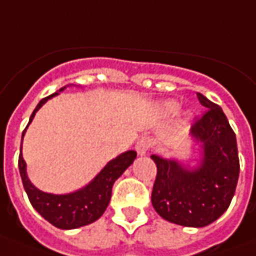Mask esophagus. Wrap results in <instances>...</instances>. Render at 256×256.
Segmentation results:
<instances>
[{
  "mask_svg": "<svg viewBox=\"0 0 256 256\" xmlns=\"http://www.w3.org/2000/svg\"><path fill=\"white\" fill-rule=\"evenodd\" d=\"M151 146H152V140L148 136H143V138H140L136 142L135 150H136V154H138L139 156H144L148 152V150L151 148Z\"/></svg>",
  "mask_w": 256,
  "mask_h": 256,
  "instance_id": "1",
  "label": "esophagus"
}]
</instances>
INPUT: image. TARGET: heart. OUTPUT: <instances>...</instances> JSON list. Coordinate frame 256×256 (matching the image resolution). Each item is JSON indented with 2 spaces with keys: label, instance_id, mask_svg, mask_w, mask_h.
Wrapping results in <instances>:
<instances>
[{
  "label": "heart",
  "instance_id": "1",
  "mask_svg": "<svg viewBox=\"0 0 256 256\" xmlns=\"http://www.w3.org/2000/svg\"><path fill=\"white\" fill-rule=\"evenodd\" d=\"M180 109V105H178V102H176V101H174V100H168V101H164V102H162L160 105H159V110H160V113L164 114V116H174L175 113H178V110ZM189 124V118H184L182 122H180V124H178V130H176V132H178V135L180 134H184V132L186 130V126H188Z\"/></svg>",
  "mask_w": 256,
  "mask_h": 256
}]
</instances>
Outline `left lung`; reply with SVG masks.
I'll use <instances>...</instances> for the list:
<instances>
[{"label":"left lung","mask_w":256,"mask_h":256,"mask_svg":"<svg viewBox=\"0 0 256 256\" xmlns=\"http://www.w3.org/2000/svg\"><path fill=\"white\" fill-rule=\"evenodd\" d=\"M209 109L190 128L197 146L192 162L151 155L158 168L151 202L156 213L176 225L204 228L229 208L240 176L236 134L225 113L214 102L197 93Z\"/></svg>","instance_id":"left-lung-1"}]
</instances>
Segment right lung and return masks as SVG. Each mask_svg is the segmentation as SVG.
<instances>
[{"label":"right lung","instance_id":"1","mask_svg":"<svg viewBox=\"0 0 256 256\" xmlns=\"http://www.w3.org/2000/svg\"><path fill=\"white\" fill-rule=\"evenodd\" d=\"M70 86H80V85H66L63 88H60L58 92L40 100V102L36 105V108L31 114L30 121L22 132L20 154V159H18L20 178H22L24 190H26L27 197H28L32 208L44 218L46 221H48L51 225H54L58 229L63 230L78 229L81 226L89 225V224L97 221L104 214V212L106 210L108 205H109L110 198H112V189H113L116 180L121 178L122 174L134 163L135 158H136V152L134 150H128L126 152L120 154L117 158L108 162L105 167L86 186L74 190V192L63 193V194L47 193L36 188L30 182L28 175H27V164L24 159V155H22V142H24V136L26 134L27 128L34 120L36 112L48 100L58 96L59 93L63 92L64 89L70 88Z\"/></svg>","mask_w":256,"mask_h":256}]
</instances>
